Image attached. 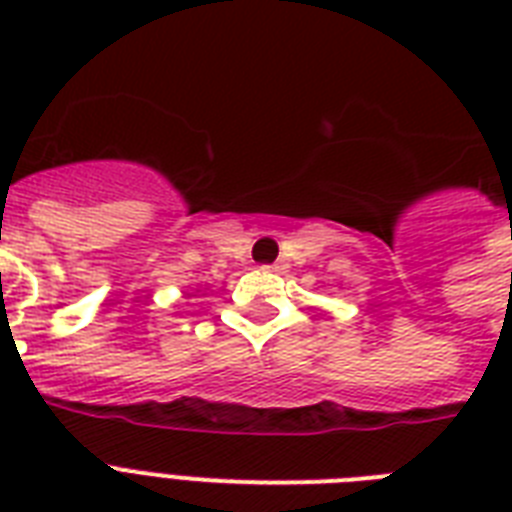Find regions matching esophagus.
Returning <instances> with one entry per match:
<instances>
[{"label":"esophagus","instance_id":"34e87169","mask_svg":"<svg viewBox=\"0 0 512 512\" xmlns=\"http://www.w3.org/2000/svg\"><path fill=\"white\" fill-rule=\"evenodd\" d=\"M268 268H271V271H276V273H281V271H284V263H273V265H268Z\"/></svg>","mask_w":512,"mask_h":512}]
</instances>
